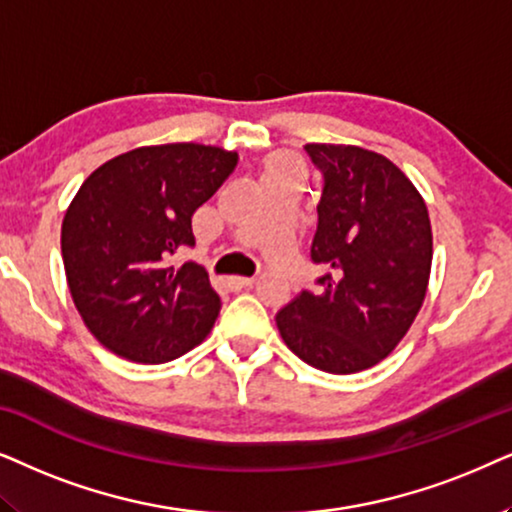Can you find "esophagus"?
I'll return each instance as SVG.
<instances>
[{
    "label": "esophagus",
    "instance_id": "obj_1",
    "mask_svg": "<svg viewBox=\"0 0 512 512\" xmlns=\"http://www.w3.org/2000/svg\"><path fill=\"white\" fill-rule=\"evenodd\" d=\"M252 283H255V278H243V276H229V278H227V288H229L231 292H238V290L250 288Z\"/></svg>",
    "mask_w": 512,
    "mask_h": 512
}]
</instances>
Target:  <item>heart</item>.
<instances>
[{
  "instance_id": "1",
  "label": "heart",
  "mask_w": 512,
  "mask_h": 512,
  "mask_svg": "<svg viewBox=\"0 0 512 512\" xmlns=\"http://www.w3.org/2000/svg\"><path fill=\"white\" fill-rule=\"evenodd\" d=\"M302 173V163L295 156L290 154H281L276 156V159L269 161V168H267V175L271 180H295V177Z\"/></svg>"
}]
</instances>
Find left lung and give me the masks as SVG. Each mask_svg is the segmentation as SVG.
Listing matches in <instances>:
<instances>
[{
    "label": "left lung",
    "instance_id": "obj_1",
    "mask_svg": "<svg viewBox=\"0 0 512 512\" xmlns=\"http://www.w3.org/2000/svg\"><path fill=\"white\" fill-rule=\"evenodd\" d=\"M323 175L311 262L325 271L276 313L306 365L353 374L384 360L424 304L433 260L426 203L386 156L353 145H306Z\"/></svg>",
    "mask_w": 512,
    "mask_h": 512
}]
</instances>
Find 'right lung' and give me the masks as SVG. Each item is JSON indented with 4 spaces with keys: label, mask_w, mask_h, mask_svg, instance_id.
<instances>
[{
    "label": "right lung",
    "mask_w": 512,
    "mask_h": 512,
    "mask_svg": "<svg viewBox=\"0 0 512 512\" xmlns=\"http://www.w3.org/2000/svg\"><path fill=\"white\" fill-rule=\"evenodd\" d=\"M236 152L175 142L102 163L63 220V262L74 306L93 337L133 363L159 365L199 346L220 313L194 248L192 215L234 173Z\"/></svg>",
    "instance_id": "right-lung-1"
}]
</instances>
